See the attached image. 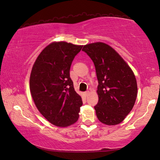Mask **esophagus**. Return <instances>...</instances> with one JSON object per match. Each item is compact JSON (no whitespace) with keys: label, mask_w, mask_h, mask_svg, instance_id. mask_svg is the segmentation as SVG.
<instances>
[{"label":"esophagus","mask_w":160,"mask_h":160,"mask_svg":"<svg viewBox=\"0 0 160 160\" xmlns=\"http://www.w3.org/2000/svg\"><path fill=\"white\" fill-rule=\"evenodd\" d=\"M89 94V91H87V92H85V93H84V95H85V96H88Z\"/></svg>","instance_id":"obj_1"}]
</instances>
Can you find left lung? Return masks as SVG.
<instances>
[{"instance_id":"8db88e82","label":"left lung","mask_w":160,"mask_h":160,"mask_svg":"<svg viewBox=\"0 0 160 160\" xmlns=\"http://www.w3.org/2000/svg\"><path fill=\"white\" fill-rule=\"evenodd\" d=\"M82 51L90 56L95 67L99 100L95 110L98 120L107 125L119 124L132 111L137 97L133 71L107 44H88Z\"/></svg>"}]
</instances>
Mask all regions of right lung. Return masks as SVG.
<instances>
[{"instance_id":"obj_1","label":"right lung","mask_w":160,"mask_h":160,"mask_svg":"<svg viewBox=\"0 0 160 160\" xmlns=\"http://www.w3.org/2000/svg\"><path fill=\"white\" fill-rule=\"evenodd\" d=\"M82 45L53 42L39 54L30 77L36 107L48 121L65 128L76 122L83 102L70 77L72 61Z\"/></svg>"}]
</instances>
